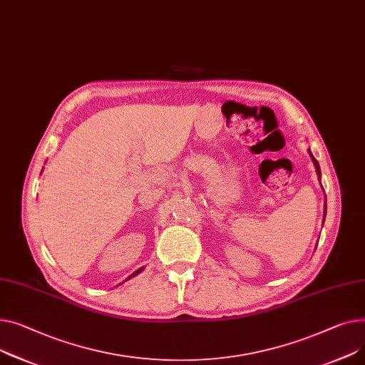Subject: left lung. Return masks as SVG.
<instances>
[{
    "instance_id": "1",
    "label": "left lung",
    "mask_w": 365,
    "mask_h": 365,
    "mask_svg": "<svg viewBox=\"0 0 365 365\" xmlns=\"http://www.w3.org/2000/svg\"><path fill=\"white\" fill-rule=\"evenodd\" d=\"M309 152V156H311V159H312V162H314V166H315V170H317V175H318V180L321 181V169H319V165H318V162H317V159L312 156V153H311V150H308ZM327 205H324V218H326V210H327V207H326ZM324 221V220H323Z\"/></svg>"
}]
</instances>
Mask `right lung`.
<instances>
[{"instance_id":"1","label":"right lung","mask_w":365,"mask_h":365,"mask_svg":"<svg viewBox=\"0 0 365 365\" xmlns=\"http://www.w3.org/2000/svg\"><path fill=\"white\" fill-rule=\"evenodd\" d=\"M143 269H144V267H141V268H138V269H137V271H134V272H133V274H131V275H130V277H128V278H126V280H130V278H133V277H135V275H138V274H140V272H141V271H143ZM122 283H123V282H122ZM122 283H120V284H122Z\"/></svg>"}]
</instances>
